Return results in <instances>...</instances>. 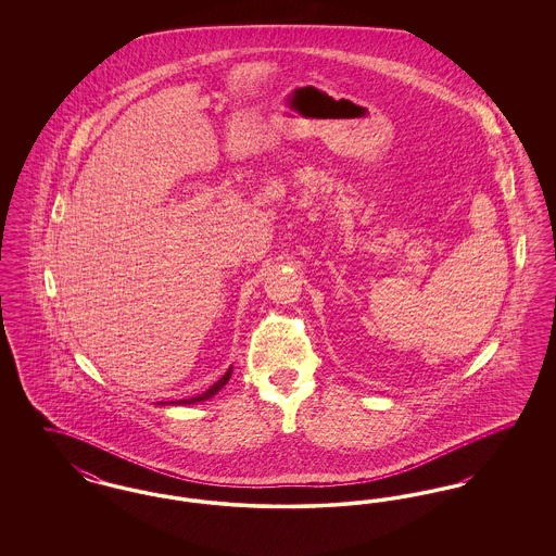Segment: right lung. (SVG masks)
<instances>
[{
    "label": "right lung",
    "mask_w": 556,
    "mask_h": 556,
    "mask_svg": "<svg viewBox=\"0 0 556 556\" xmlns=\"http://www.w3.org/2000/svg\"><path fill=\"white\" fill-rule=\"evenodd\" d=\"M231 372H233V367H229V370H227L216 383H212L211 388H208L204 394H200V396L187 397V400H175V402H159V404H195V402L211 400L214 394H218V392L225 388V383L231 379Z\"/></svg>",
    "instance_id": "right-lung-1"
}]
</instances>
